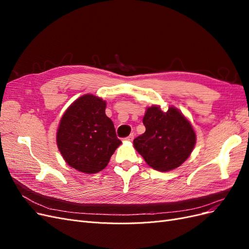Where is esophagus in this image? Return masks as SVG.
<instances>
[{"label":"esophagus","mask_w":249,"mask_h":249,"mask_svg":"<svg viewBox=\"0 0 249 249\" xmlns=\"http://www.w3.org/2000/svg\"><path fill=\"white\" fill-rule=\"evenodd\" d=\"M133 139H134V135L133 134H131L130 136H127L126 138H124L125 141H133Z\"/></svg>","instance_id":"esophagus-1"}]
</instances>
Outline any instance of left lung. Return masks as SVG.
Instances as JSON below:
<instances>
[{"instance_id":"obj_1","label":"left lung","mask_w":249,"mask_h":249,"mask_svg":"<svg viewBox=\"0 0 249 249\" xmlns=\"http://www.w3.org/2000/svg\"><path fill=\"white\" fill-rule=\"evenodd\" d=\"M142 122L146 130L134 139L133 144L148 166L158 171H170L189 158L196 134L178 109L169 106L167 111H162L154 105L146 108Z\"/></svg>"}]
</instances>
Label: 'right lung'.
<instances>
[{"instance_id": "obj_1", "label": "right lung", "mask_w": 249, "mask_h": 249, "mask_svg": "<svg viewBox=\"0 0 249 249\" xmlns=\"http://www.w3.org/2000/svg\"><path fill=\"white\" fill-rule=\"evenodd\" d=\"M105 110L106 102L88 93L74 101L60 119L57 146L65 162L78 171L89 175L103 170L122 144Z\"/></svg>"}]
</instances>
